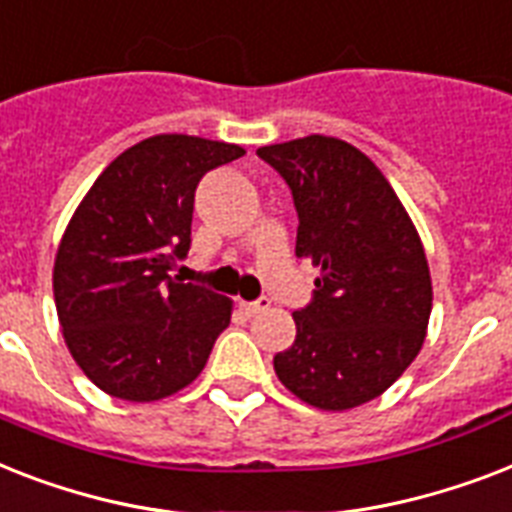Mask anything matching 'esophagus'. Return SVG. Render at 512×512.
Returning a JSON list of instances; mask_svg holds the SVG:
<instances>
[{
    "label": "esophagus",
    "mask_w": 512,
    "mask_h": 512,
    "mask_svg": "<svg viewBox=\"0 0 512 512\" xmlns=\"http://www.w3.org/2000/svg\"><path fill=\"white\" fill-rule=\"evenodd\" d=\"M269 306H272V301H269L267 296H261V298H256V301H243V304H240V309H243L248 317H256V314L267 312Z\"/></svg>",
    "instance_id": "1"
}]
</instances>
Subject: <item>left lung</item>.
Listing matches in <instances>:
<instances>
[{
  "label": "left lung",
  "instance_id": "obj_1",
  "mask_svg": "<svg viewBox=\"0 0 512 512\" xmlns=\"http://www.w3.org/2000/svg\"><path fill=\"white\" fill-rule=\"evenodd\" d=\"M285 179L298 214L296 256L322 275L293 312L296 341L275 357L282 386L320 410L380 396L418 357L431 272L415 224L362 150L335 137L256 150Z\"/></svg>",
  "mask_w": 512,
  "mask_h": 512
}]
</instances>
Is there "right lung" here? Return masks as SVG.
<instances>
[{"label":"right lung","instance_id":"1","mask_svg":"<svg viewBox=\"0 0 512 512\" xmlns=\"http://www.w3.org/2000/svg\"><path fill=\"white\" fill-rule=\"evenodd\" d=\"M240 155V145L158 134L118 155L76 208L52 288L65 343L105 394L126 402L177 394L230 325V298L171 269L190 251L198 182Z\"/></svg>","mask_w":512,"mask_h":512}]
</instances>
